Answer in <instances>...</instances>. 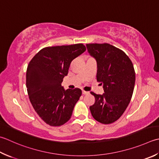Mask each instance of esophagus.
<instances>
[{
  "label": "esophagus",
  "instance_id": "obj_1",
  "mask_svg": "<svg viewBox=\"0 0 159 159\" xmlns=\"http://www.w3.org/2000/svg\"><path fill=\"white\" fill-rule=\"evenodd\" d=\"M89 94V92H86V91H84V90H83V94L87 95V94Z\"/></svg>",
  "mask_w": 159,
  "mask_h": 159
}]
</instances>
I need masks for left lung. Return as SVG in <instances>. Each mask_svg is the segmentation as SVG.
<instances>
[{
  "label": "left lung",
  "mask_w": 159,
  "mask_h": 159,
  "mask_svg": "<svg viewBox=\"0 0 159 159\" xmlns=\"http://www.w3.org/2000/svg\"><path fill=\"white\" fill-rule=\"evenodd\" d=\"M90 56L97 63L96 79L102 85L104 93L96 94L94 104L89 107L94 119L110 124L122 116L128 106L135 84L133 64L126 54L108 43L87 44Z\"/></svg>",
  "instance_id": "left-lung-1"
}]
</instances>
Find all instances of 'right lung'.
<instances>
[{
    "label": "right lung",
    "instance_id": "right-lung-1",
    "mask_svg": "<svg viewBox=\"0 0 159 159\" xmlns=\"http://www.w3.org/2000/svg\"><path fill=\"white\" fill-rule=\"evenodd\" d=\"M86 50L80 43L48 47L34 56L27 66L26 86L31 103L41 119L61 126L70 119L81 89L65 90L61 85L71 62Z\"/></svg>",
    "mask_w": 159,
    "mask_h": 159
}]
</instances>
